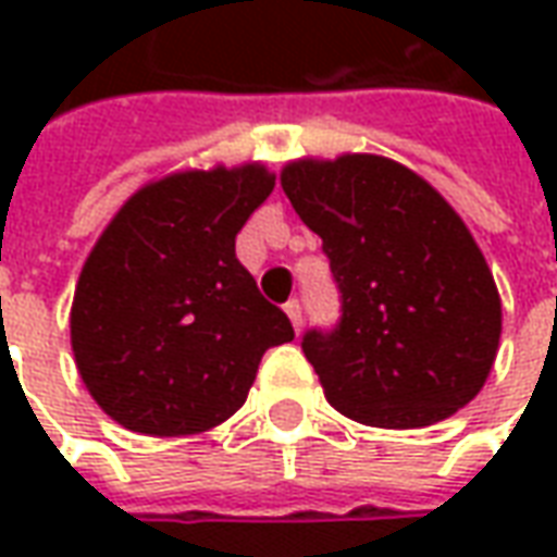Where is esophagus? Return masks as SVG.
I'll return each mask as SVG.
<instances>
[{
  "label": "esophagus",
  "mask_w": 557,
  "mask_h": 557,
  "mask_svg": "<svg viewBox=\"0 0 557 557\" xmlns=\"http://www.w3.org/2000/svg\"><path fill=\"white\" fill-rule=\"evenodd\" d=\"M283 310H286V315L292 319V327H295V331H301V325H304L301 301H298V298H292V301H286V307H283Z\"/></svg>",
  "instance_id": "1"
}]
</instances>
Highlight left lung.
Returning a JSON list of instances; mask_svg holds the SVG:
<instances>
[{
  "label": "left lung",
  "mask_w": 557,
  "mask_h": 557,
  "mask_svg": "<svg viewBox=\"0 0 557 557\" xmlns=\"http://www.w3.org/2000/svg\"><path fill=\"white\" fill-rule=\"evenodd\" d=\"M280 184L322 238L339 322L301 339L327 403L382 430H418L478 397L498 351L502 298L471 232L397 160H295Z\"/></svg>",
  "instance_id": "obj_1"
}]
</instances>
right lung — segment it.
<instances>
[{
	"mask_svg": "<svg viewBox=\"0 0 557 557\" xmlns=\"http://www.w3.org/2000/svg\"><path fill=\"white\" fill-rule=\"evenodd\" d=\"M274 190L262 163L187 170L119 208L71 307L79 379L115 423L194 435L242 409L259 361L295 339L235 256V235Z\"/></svg>",
	"mask_w": 557,
	"mask_h": 557,
	"instance_id": "add662e5",
	"label": "right lung"
}]
</instances>
